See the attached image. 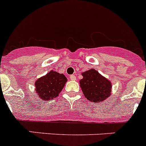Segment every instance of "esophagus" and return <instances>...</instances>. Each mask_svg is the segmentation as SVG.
I'll list each match as a JSON object with an SVG mask.
<instances>
[{
  "label": "esophagus",
  "instance_id": "esophagus-1",
  "mask_svg": "<svg viewBox=\"0 0 146 146\" xmlns=\"http://www.w3.org/2000/svg\"><path fill=\"white\" fill-rule=\"evenodd\" d=\"M70 80H76V77L75 75H74V74H72V75H70Z\"/></svg>",
  "mask_w": 146,
  "mask_h": 146
}]
</instances>
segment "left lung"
<instances>
[{
	"instance_id": "8db88e82",
	"label": "left lung",
	"mask_w": 146,
	"mask_h": 146,
	"mask_svg": "<svg viewBox=\"0 0 146 146\" xmlns=\"http://www.w3.org/2000/svg\"><path fill=\"white\" fill-rule=\"evenodd\" d=\"M80 81L85 96L93 102H101L110 95L112 85L108 79L99 74L97 71L90 69L82 74Z\"/></svg>"
}]
</instances>
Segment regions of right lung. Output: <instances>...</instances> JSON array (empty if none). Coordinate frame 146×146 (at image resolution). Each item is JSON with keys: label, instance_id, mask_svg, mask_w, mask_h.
<instances>
[{"label": "right lung", "instance_id": "1", "mask_svg": "<svg viewBox=\"0 0 146 146\" xmlns=\"http://www.w3.org/2000/svg\"><path fill=\"white\" fill-rule=\"evenodd\" d=\"M66 82L64 74L52 70L36 82V91L40 99L48 101L58 96Z\"/></svg>", "mask_w": 146, "mask_h": 146}]
</instances>
